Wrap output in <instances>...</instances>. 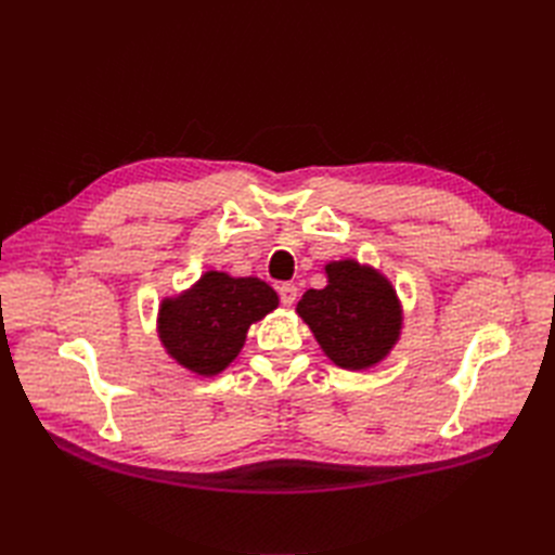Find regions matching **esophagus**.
<instances>
[{
	"label": "esophagus",
	"mask_w": 555,
	"mask_h": 555,
	"mask_svg": "<svg viewBox=\"0 0 555 555\" xmlns=\"http://www.w3.org/2000/svg\"><path fill=\"white\" fill-rule=\"evenodd\" d=\"M278 292H280V301H282L284 306H287V308L296 304V296H298L296 284H292V282H284V284H280Z\"/></svg>",
	"instance_id": "obj_1"
}]
</instances>
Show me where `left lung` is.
I'll return each instance as SVG.
<instances>
[{"instance_id": "1", "label": "left lung", "mask_w": 555, "mask_h": 555, "mask_svg": "<svg viewBox=\"0 0 555 555\" xmlns=\"http://www.w3.org/2000/svg\"><path fill=\"white\" fill-rule=\"evenodd\" d=\"M326 287L308 289L296 306L322 352L340 369L366 371L395 350L403 306L387 275L369 263H324Z\"/></svg>"}]
</instances>
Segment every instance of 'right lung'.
I'll list each match as a JSON object with an SVG mask.
<instances>
[{"instance_id": "1", "label": "right lung", "mask_w": 555, "mask_h": 555, "mask_svg": "<svg viewBox=\"0 0 555 555\" xmlns=\"http://www.w3.org/2000/svg\"><path fill=\"white\" fill-rule=\"evenodd\" d=\"M278 304V292L259 278L205 271L189 289L163 298L158 340L182 369L203 378L219 376L241 354L249 326Z\"/></svg>"}]
</instances>
